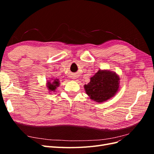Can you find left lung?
Instances as JSON below:
<instances>
[{
    "label": "left lung",
    "mask_w": 154,
    "mask_h": 154,
    "mask_svg": "<svg viewBox=\"0 0 154 154\" xmlns=\"http://www.w3.org/2000/svg\"><path fill=\"white\" fill-rule=\"evenodd\" d=\"M119 88V77L115 72L99 70L84 85L87 94L92 100L101 103L116 95Z\"/></svg>",
    "instance_id": "8db88e82"
}]
</instances>
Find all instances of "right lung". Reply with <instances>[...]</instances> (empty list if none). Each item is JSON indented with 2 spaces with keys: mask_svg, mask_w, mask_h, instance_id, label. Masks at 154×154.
Returning <instances> with one entry per match:
<instances>
[{
  "mask_svg": "<svg viewBox=\"0 0 154 154\" xmlns=\"http://www.w3.org/2000/svg\"><path fill=\"white\" fill-rule=\"evenodd\" d=\"M60 85V80L58 79H52L51 80H48L47 82V88L49 91L54 92L57 88Z\"/></svg>",
  "mask_w": 154,
  "mask_h": 154,
  "instance_id": "right-lung-1",
  "label": "right lung"
}]
</instances>
